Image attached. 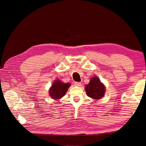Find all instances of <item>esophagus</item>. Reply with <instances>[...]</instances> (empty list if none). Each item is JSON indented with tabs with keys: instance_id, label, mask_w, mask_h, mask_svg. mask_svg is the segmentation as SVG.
<instances>
[{
	"instance_id": "34e87169",
	"label": "esophagus",
	"mask_w": 146,
	"mask_h": 146,
	"mask_svg": "<svg viewBox=\"0 0 146 146\" xmlns=\"http://www.w3.org/2000/svg\"><path fill=\"white\" fill-rule=\"evenodd\" d=\"M74 84L76 86H82L81 82H74Z\"/></svg>"
}]
</instances>
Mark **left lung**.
<instances>
[{"mask_svg": "<svg viewBox=\"0 0 146 146\" xmlns=\"http://www.w3.org/2000/svg\"><path fill=\"white\" fill-rule=\"evenodd\" d=\"M85 89L87 95L89 97L96 100L101 98L105 92L104 85L101 83L97 77H92Z\"/></svg>", "mask_w": 146, "mask_h": 146, "instance_id": "obj_1", "label": "left lung"}]
</instances>
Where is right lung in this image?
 <instances>
[{
  "label": "right lung",
  "instance_id": "right-lung-1",
  "mask_svg": "<svg viewBox=\"0 0 146 146\" xmlns=\"http://www.w3.org/2000/svg\"><path fill=\"white\" fill-rule=\"evenodd\" d=\"M70 86L69 83H63L59 80H56L50 89L49 95L52 98L58 100L65 95Z\"/></svg>",
  "mask_w": 146,
  "mask_h": 146
}]
</instances>
